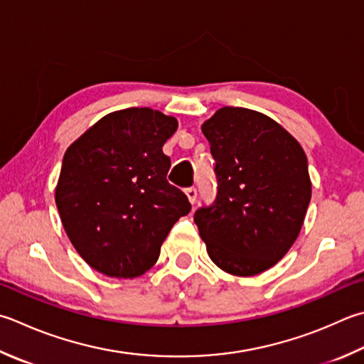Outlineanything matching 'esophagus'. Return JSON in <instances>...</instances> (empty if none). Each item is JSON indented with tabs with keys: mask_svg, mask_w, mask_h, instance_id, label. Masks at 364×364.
Segmentation results:
<instances>
[{
	"mask_svg": "<svg viewBox=\"0 0 364 364\" xmlns=\"http://www.w3.org/2000/svg\"><path fill=\"white\" fill-rule=\"evenodd\" d=\"M185 195H187V198H188V201L191 203V204H196V188L195 187H188L187 190H185Z\"/></svg>",
	"mask_w": 364,
	"mask_h": 364,
	"instance_id": "esophagus-1",
	"label": "esophagus"
}]
</instances>
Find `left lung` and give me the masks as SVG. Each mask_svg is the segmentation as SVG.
Here are the masks:
<instances>
[{
	"label": "left lung",
	"mask_w": 364,
	"mask_h": 364,
	"mask_svg": "<svg viewBox=\"0 0 364 364\" xmlns=\"http://www.w3.org/2000/svg\"><path fill=\"white\" fill-rule=\"evenodd\" d=\"M201 129L215 160L217 196L195 212V223L220 269L255 276L290 250L303 226L312 191L306 154L250 109H218Z\"/></svg>",
	"instance_id": "8db88e82"
}]
</instances>
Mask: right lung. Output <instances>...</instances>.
Segmentation results:
<instances>
[{
    "mask_svg": "<svg viewBox=\"0 0 364 364\" xmlns=\"http://www.w3.org/2000/svg\"><path fill=\"white\" fill-rule=\"evenodd\" d=\"M177 120L149 107L107 114L68 147L55 203L79 255L109 277L149 271L191 204L166 181Z\"/></svg>",
    "mask_w": 364,
    "mask_h": 364,
    "instance_id": "right-lung-1",
    "label": "right lung"
}]
</instances>
